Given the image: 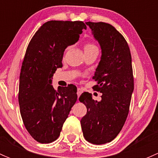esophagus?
Wrapping results in <instances>:
<instances>
[{"instance_id":"obj_1","label":"esophagus","mask_w":158,"mask_h":158,"mask_svg":"<svg viewBox=\"0 0 158 158\" xmlns=\"http://www.w3.org/2000/svg\"><path fill=\"white\" fill-rule=\"evenodd\" d=\"M82 93V89L78 88V89H77V95H78V97L80 96V95Z\"/></svg>"}]
</instances>
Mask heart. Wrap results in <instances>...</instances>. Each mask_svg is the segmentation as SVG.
Here are the masks:
<instances>
[{
  "instance_id": "obj_1",
  "label": "heart",
  "mask_w": 158,
  "mask_h": 158,
  "mask_svg": "<svg viewBox=\"0 0 158 158\" xmlns=\"http://www.w3.org/2000/svg\"><path fill=\"white\" fill-rule=\"evenodd\" d=\"M92 48H97V47L92 44H86L85 45V47H84V49H89Z\"/></svg>"
}]
</instances>
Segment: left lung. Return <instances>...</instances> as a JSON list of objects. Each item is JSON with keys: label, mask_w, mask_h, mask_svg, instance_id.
I'll list each match as a JSON object with an SVG mask.
<instances>
[{"label": "left lung", "mask_w": 158, "mask_h": 158, "mask_svg": "<svg viewBox=\"0 0 158 158\" xmlns=\"http://www.w3.org/2000/svg\"><path fill=\"white\" fill-rule=\"evenodd\" d=\"M102 49L101 60L92 79L93 87L102 93L100 102L83 92L79 100L87 109L81 119L83 136L94 144H103L116 138L122 130L134 91L131 56L124 36L109 23L86 22Z\"/></svg>", "instance_id": "1"}]
</instances>
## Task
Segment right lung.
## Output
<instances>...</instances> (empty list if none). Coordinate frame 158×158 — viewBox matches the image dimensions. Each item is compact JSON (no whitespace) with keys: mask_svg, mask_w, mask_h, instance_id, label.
Returning <instances> with one entry per match:
<instances>
[{"mask_svg":"<svg viewBox=\"0 0 158 158\" xmlns=\"http://www.w3.org/2000/svg\"><path fill=\"white\" fill-rule=\"evenodd\" d=\"M86 26L82 21L50 20L29 43L21 66L18 101L25 128L36 141L48 144L60 136L63 125L77 100L75 85L56 91L52 79L63 66V53L79 40Z\"/></svg>","mask_w":158,"mask_h":158,"instance_id":"1","label":"right lung"}]
</instances>
